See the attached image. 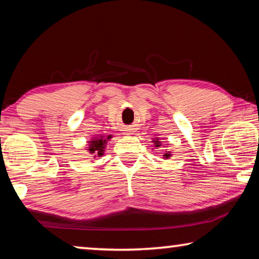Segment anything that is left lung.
<instances>
[{
	"label": "left lung",
	"mask_w": 259,
	"mask_h": 259,
	"mask_svg": "<svg viewBox=\"0 0 259 259\" xmlns=\"http://www.w3.org/2000/svg\"><path fill=\"white\" fill-rule=\"evenodd\" d=\"M153 143L155 144V146H156V147H160V146H161V142L159 140V138H156L155 140H153ZM170 156H171V153H170V152H168V153H164L163 159H169Z\"/></svg>",
	"instance_id": "8db88e82"
}]
</instances>
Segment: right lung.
Listing matches in <instances>:
<instances>
[{"label":"right lung","instance_id":"add662e5","mask_svg":"<svg viewBox=\"0 0 259 259\" xmlns=\"http://www.w3.org/2000/svg\"><path fill=\"white\" fill-rule=\"evenodd\" d=\"M111 138H112V136H107V138H104L103 136H100V137H97V138H93L89 142L88 152H89L90 154L95 157L103 156L105 148H106L105 146H106L107 140Z\"/></svg>","mask_w":259,"mask_h":259}]
</instances>
